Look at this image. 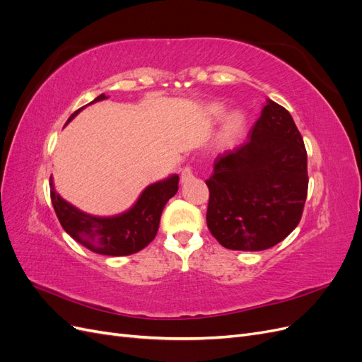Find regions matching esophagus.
I'll return each instance as SVG.
<instances>
[{
	"mask_svg": "<svg viewBox=\"0 0 362 362\" xmlns=\"http://www.w3.org/2000/svg\"><path fill=\"white\" fill-rule=\"evenodd\" d=\"M193 177H194L193 168H192V166H185V168L182 169V173H181V181H182V182H187V181L193 180Z\"/></svg>",
	"mask_w": 362,
	"mask_h": 362,
	"instance_id": "34e87169",
	"label": "esophagus"
}]
</instances>
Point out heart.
Returning a JSON list of instances; mask_svg holds the SVG:
<instances>
[{
  "label": "heart",
  "instance_id": "b5f03b06",
  "mask_svg": "<svg viewBox=\"0 0 362 362\" xmlns=\"http://www.w3.org/2000/svg\"><path fill=\"white\" fill-rule=\"evenodd\" d=\"M210 113L214 117H221L223 115V108L218 105H213L210 108ZM243 125H245V120L240 115H233L226 120L225 128H223V134H222L226 144H233V141H235L238 139V136L242 134V131H243Z\"/></svg>",
  "mask_w": 362,
  "mask_h": 362
}]
</instances>
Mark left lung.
<instances>
[{
    "label": "left lung",
    "mask_w": 362,
    "mask_h": 362,
    "mask_svg": "<svg viewBox=\"0 0 362 362\" xmlns=\"http://www.w3.org/2000/svg\"><path fill=\"white\" fill-rule=\"evenodd\" d=\"M308 158L288 110L269 100L249 139L214 160L206 225L226 249L264 250L299 225Z\"/></svg>",
    "instance_id": "1"
}]
</instances>
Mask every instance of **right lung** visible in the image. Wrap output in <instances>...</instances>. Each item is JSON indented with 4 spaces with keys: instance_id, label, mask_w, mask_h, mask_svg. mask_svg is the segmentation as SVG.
Masks as SVG:
<instances>
[{
    "instance_id": "obj_1",
    "label": "right lung",
    "mask_w": 362,
    "mask_h": 362,
    "mask_svg": "<svg viewBox=\"0 0 362 362\" xmlns=\"http://www.w3.org/2000/svg\"><path fill=\"white\" fill-rule=\"evenodd\" d=\"M103 100H105L104 93L92 103ZM84 107L78 108L68 122ZM178 175H172L168 180L148 185L136 205L116 217H96L76 210L56 193L52 181L49 182L51 202L64 231L80 245L95 254L125 257L146 247L156 238L163 208L178 192Z\"/></svg>"
}]
</instances>
